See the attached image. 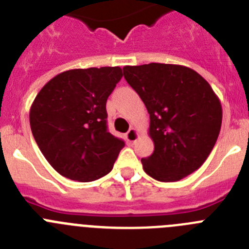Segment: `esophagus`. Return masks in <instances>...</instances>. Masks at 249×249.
<instances>
[{"label":"esophagus","mask_w":249,"mask_h":249,"mask_svg":"<svg viewBox=\"0 0 249 249\" xmlns=\"http://www.w3.org/2000/svg\"><path fill=\"white\" fill-rule=\"evenodd\" d=\"M138 138H140V133H138V131L136 128H131L126 133V140H127V142H129V143H133V142H136Z\"/></svg>","instance_id":"esophagus-1"}]
</instances>
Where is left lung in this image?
<instances>
[{"instance_id":"1","label":"left lung","mask_w":249,"mask_h":249,"mask_svg":"<svg viewBox=\"0 0 249 249\" xmlns=\"http://www.w3.org/2000/svg\"><path fill=\"white\" fill-rule=\"evenodd\" d=\"M123 74L149 113L155 151L141 160L144 172L176 182L197 171L222 124L221 101L210 83L192 68L168 63L124 66Z\"/></svg>"}]
</instances>
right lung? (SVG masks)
Masks as SVG:
<instances>
[{
    "label": "right lung",
    "instance_id": "obj_1",
    "mask_svg": "<svg viewBox=\"0 0 249 249\" xmlns=\"http://www.w3.org/2000/svg\"><path fill=\"white\" fill-rule=\"evenodd\" d=\"M121 67L74 68L48 81L30 108L37 146L57 172L91 182L111 172L124 146L107 131L106 102L122 78Z\"/></svg>",
    "mask_w": 249,
    "mask_h": 249
}]
</instances>
